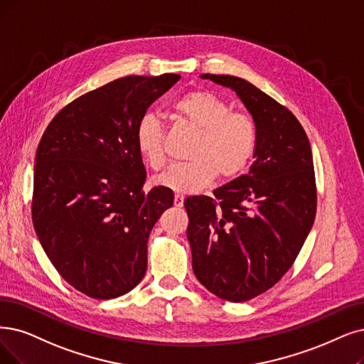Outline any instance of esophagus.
<instances>
[{
    "mask_svg": "<svg viewBox=\"0 0 364 364\" xmlns=\"http://www.w3.org/2000/svg\"><path fill=\"white\" fill-rule=\"evenodd\" d=\"M183 200H185V197L182 194H174V206L182 208L183 206Z\"/></svg>",
    "mask_w": 364,
    "mask_h": 364,
    "instance_id": "obj_1",
    "label": "esophagus"
}]
</instances>
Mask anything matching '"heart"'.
Returning a JSON list of instances; mask_svg holds the SVG:
<instances>
[{"instance_id":"obj_1","label":"heart","mask_w":364,"mask_h":364,"mask_svg":"<svg viewBox=\"0 0 364 364\" xmlns=\"http://www.w3.org/2000/svg\"><path fill=\"white\" fill-rule=\"evenodd\" d=\"M178 118L198 132L191 149V161L170 166L154 179L155 185L191 194L210 185L218 176L232 179L252 161L257 132L248 114L231 112L228 103L208 91H193L173 105ZM139 155L151 168L164 166V127L158 114L140 116L134 128Z\"/></svg>"}]
</instances>
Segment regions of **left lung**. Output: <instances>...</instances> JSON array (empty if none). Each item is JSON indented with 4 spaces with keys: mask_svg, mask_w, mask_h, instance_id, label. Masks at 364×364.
<instances>
[{
    "mask_svg": "<svg viewBox=\"0 0 364 364\" xmlns=\"http://www.w3.org/2000/svg\"><path fill=\"white\" fill-rule=\"evenodd\" d=\"M237 94L257 148L248 174L183 201L193 270L220 299L246 301L293 266L314 225L316 188L309 139L296 116L248 80L201 75Z\"/></svg>",
    "mask_w": 364,
    "mask_h": 364,
    "instance_id": "left-lung-1",
    "label": "left lung"
}]
</instances>
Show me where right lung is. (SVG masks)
I'll use <instances>...</instances> for the list:
<instances>
[{
    "instance_id": "1",
    "label": "right lung",
    "mask_w": 364,
    "mask_h": 364,
    "mask_svg": "<svg viewBox=\"0 0 364 364\" xmlns=\"http://www.w3.org/2000/svg\"><path fill=\"white\" fill-rule=\"evenodd\" d=\"M181 79L127 76L71 101L43 134L34 166L33 223L50 263L92 299H116L143 279L148 239L173 191H143L134 128Z\"/></svg>"
}]
</instances>
